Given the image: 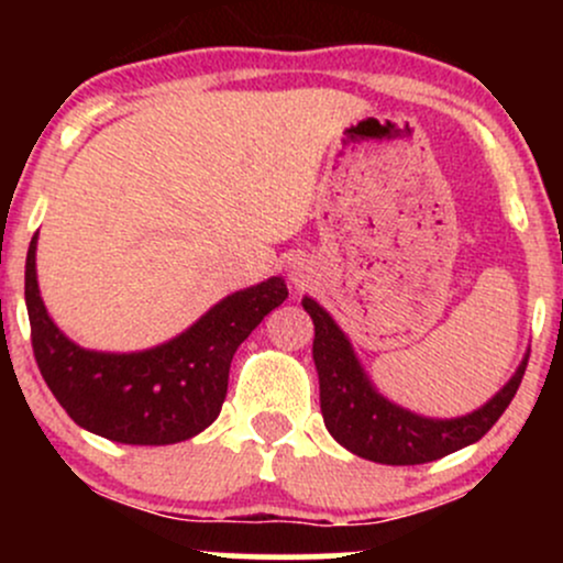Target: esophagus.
I'll return each instance as SVG.
<instances>
[{"label": "esophagus", "instance_id": "1", "mask_svg": "<svg viewBox=\"0 0 563 563\" xmlns=\"http://www.w3.org/2000/svg\"><path fill=\"white\" fill-rule=\"evenodd\" d=\"M288 280H290V286L294 288H307L309 283L314 280V267H312V262L309 260H294L288 264Z\"/></svg>", "mask_w": 563, "mask_h": 563}]
</instances>
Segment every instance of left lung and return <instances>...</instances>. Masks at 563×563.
Instances as JSON below:
<instances>
[{
	"instance_id": "1",
	"label": "left lung",
	"mask_w": 563,
	"mask_h": 563,
	"mask_svg": "<svg viewBox=\"0 0 563 563\" xmlns=\"http://www.w3.org/2000/svg\"><path fill=\"white\" fill-rule=\"evenodd\" d=\"M301 307L314 322L312 357L320 378L322 421L341 448L365 461L418 466L479 442L506 412L525 378L529 349L506 386L474 412L457 418L421 416L376 389L349 335L312 296H303Z\"/></svg>"
}]
</instances>
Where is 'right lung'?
Returning <instances> with one entry per match:
<instances>
[{
  "instance_id": "add662e5",
  "label": "right lung",
  "mask_w": 563,
  "mask_h": 563,
  "mask_svg": "<svg viewBox=\"0 0 563 563\" xmlns=\"http://www.w3.org/2000/svg\"><path fill=\"white\" fill-rule=\"evenodd\" d=\"M36 241L25 256V309L34 357L49 391L81 429L121 444H174L217 421L230 363L249 333L288 299L283 277L224 296L164 344L97 352L70 341L38 294Z\"/></svg>"
}]
</instances>
